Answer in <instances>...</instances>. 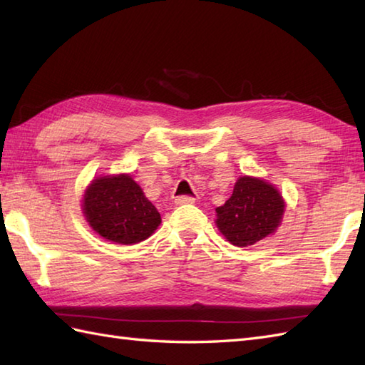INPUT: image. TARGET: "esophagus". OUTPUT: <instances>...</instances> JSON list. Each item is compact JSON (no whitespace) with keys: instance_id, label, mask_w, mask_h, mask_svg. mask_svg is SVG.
Returning a JSON list of instances; mask_svg holds the SVG:
<instances>
[{"instance_id":"1","label":"esophagus","mask_w":365,"mask_h":365,"mask_svg":"<svg viewBox=\"0 0 365 365\" xmlns=\"http://www.w3.org/2000/svg\"><path fill=\"white\" fill-rule=\"evenodd\" d=\"M196 202V199L192 197V196H177L175 197V204L177 205H191V204H195Z\"/></svg>"}]
</instances>
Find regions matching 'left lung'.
Instances as JSON below:
<instances>
[{"label": "left lung", "mask_w": 365, "mask_h": 365, "mask_svg": "<svg viewBox=\"0 0 365 365\" xmlns=\"http://www.w3.org/2000/svg\"><path fill=\"white\" fill-rule=\"evenodd\" d=\"M282 213L284 200L273 185L245 175L226 204L216 208V224L232 245L245 247L273 234Z\"/></svg>", "instance_id": "obj_1"}]
</instances>
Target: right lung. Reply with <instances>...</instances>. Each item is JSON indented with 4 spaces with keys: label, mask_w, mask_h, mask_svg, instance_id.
<instances>
[{
    "label": "right lung",
    "mask_w": 365,
    "mask_h": 365,
    "mask_svg": "<svg viewBox=\"0 0 365 365\" xmlns=\"http://www.w3.org/2000/svg\"><path fill=\"white\" fill-rule=\"evenodd\" d=\"M83 212L98 235L119 245L143 242L161 222L158 210L130 175L96 178L84 195Z\"/></svg>",
    "instance_id": "obj_1"
}]
</instances>
